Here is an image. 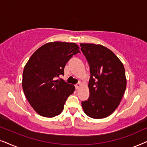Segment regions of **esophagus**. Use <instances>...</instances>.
Here are the masks:
<instances>
[{"label": "esophagus", "mask_w": 147, "mask_h": 147, "mask_svg": "<svg viewBox=\"0 0 147 147\" xmlns=\"http://www.w3.org/2000/svg\"><path fill=\"white\" fill-rule=\"evenodd\" d=\"M82 86V85H81V83H79L77 84V85H75V88H76V89L77 90H79V89H80V87H81Z\"/></svg>", "instance_id": "34e87169"}]
</instances>
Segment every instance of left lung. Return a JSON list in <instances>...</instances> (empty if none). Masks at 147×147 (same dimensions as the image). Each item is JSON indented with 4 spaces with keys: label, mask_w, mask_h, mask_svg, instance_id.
I'll use <instances>...</instances> for the list:
<instances>
[{
    "label": "left lung",
    "mask_w": 147,
    "mask_h": 147,
    "mask_svg": "<svg viewBox=\"0 0 147 147\" xmlns=\"http://www.w3.org/2000/svg\"><path fill=\"white\" fill-rule=\"evenodd\" d=\"M80 46L91 73L88 85L89 97L82 101V107L90 118H106L118 107L126 90L124 65L112 51L102 45L81 44Z\"/></svg>",
    "instance_id": "1"
}]
</instances>
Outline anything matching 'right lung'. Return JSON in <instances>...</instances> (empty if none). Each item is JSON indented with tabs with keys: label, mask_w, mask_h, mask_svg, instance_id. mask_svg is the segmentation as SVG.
Segmentation results:
<instances>
[{
	"label": "right lung",
	"mask_w": 147,
	"mask_h": 147,
	"mask_svg": "<svg viewBox=\"0 0 147 147\" xmlns=\"http://www.w3.org/2000/svg\"><path fill=\"white\" fill-rule=\"evenodd\" d=\"M78 53L79 47L75 43L49 42L38 48L25 64L23 90L29 104L40 116L53 118L63 111L75 87L57 78L64 75L66 64Z\"/></svg>",
	"instance_id": "add662e5"
}]
</instances>
